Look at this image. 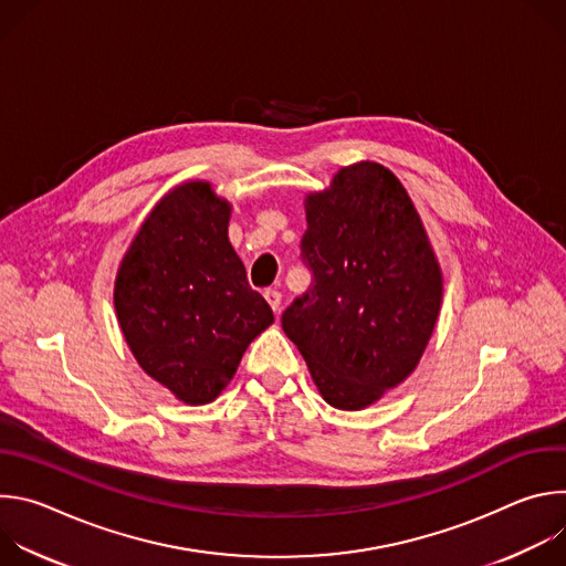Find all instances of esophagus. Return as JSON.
<instances>
[{"label": "esophagus", "instance_id": "34e87169", "mask_svg": "<svg viewBox=\"0 0 566 566\" xmlns=\"http://www.w3.org/2000/svg\"><path fill=\"white\" fill-rule=\"evenodd\" d=\"M264 297H266V302L271 304V308L277 313V311H280V304H282V293L275 291V289H269V291L264 293Z\"/></svg>", "mask_w": 566, "mask_h": 566}]
</instances>
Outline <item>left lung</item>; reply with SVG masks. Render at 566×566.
<instances>
[{
    "label": "left lung",
    "instance_id": "left-lung-1",
    "mask_svg": "<svg viewBox=\"0 0 566 566\" xmlns=\"http://www.w3.org/2000/svg\"><path fill=\"white\" fill-rule=\"evenodd\" d=\"M304 210L313 286L282 313V329L329 406L365 410L417 369L443 273L408 190L374 160L340 168Z\"/></svg>",
    "mask_w": 566,
    "mask_h": 566
}]
</instances>
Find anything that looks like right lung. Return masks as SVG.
Wrapping results in <instances>:
<instances>
[{
	"instance_id": "add662e5",
	"label": "right lung",
	"mask_w": 566,
	"mask_h": 566,
	"mask_svg": "<svg viewBox=\"0 0 566 566\" xmlns=\"http://www.w3.org/2000/svg\"><path fill=\"white\" fill-rule=\"evenodd\" d=\"M230 210L208 181L172 188L134 234L114 282L116 317L136 363L186 406L214 400L273 325L228 241Z\"/></svg>"
}]
</instances>
